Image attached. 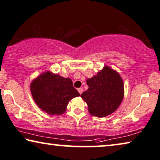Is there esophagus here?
<instances>
[{"label":"esophagus","instance_id":"34e87169","mask_svg":"<svg viewBox=\"0 0 160 160\" xmlns=\"http://www.w3.org/2000/svg\"><path fill=\"white\" fill-rule=\"evenodd\" d=\"M78 92H79L80 94H82V92H83V88H78Z\"/></svg>","mask_w":160,"mask_h":160}]
</instances>
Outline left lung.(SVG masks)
Wrapping results in <instances>:
<instances>
[{
	"label": "left lung",
	"mask_w": 160,
	"mask_h": 160,
	"mask_svg": "<svg viewBox=\"0 0 160 160\" xmlns=\"http://www.w3.org/2000/svg\"><path fill=\"white\" fill-rule=\"evenodd\" d=\"M88 89L81 94L92 116L105 117L113 113L123 98L124 87L120 75L108 66L86 80Z\"/></svg>",
	"instance_id": "8db88e82"
}]
</instances>
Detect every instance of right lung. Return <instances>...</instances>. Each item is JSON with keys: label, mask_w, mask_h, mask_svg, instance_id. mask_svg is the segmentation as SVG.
Segmentation results:
<instances>
[{"label": "right lung", "mask_w": 160, "mask_h": 160, "mask_svg": "<svg viewBox=\"0 0 160 160\" xmlns=\"http://www.w3.org/2000/svg\"><path fill=\"white\" fill-rule=\"evenodd\" d=\"M30 89L35 103L50 115L63 114L69 101L80 95L70 78L61 77L49 71L33 80Z\"/></svg>", "instance_id": "obj_1"}]
</instances>
